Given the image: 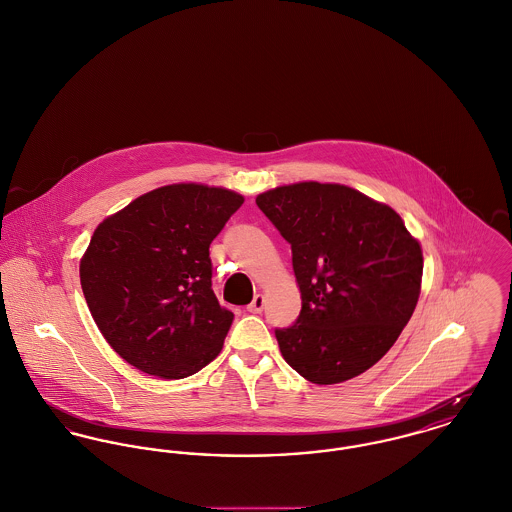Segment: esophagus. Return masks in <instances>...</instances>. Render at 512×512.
I'll list each match as a JSON object with an SVG mask.
<instances>
[{
  "label": "esophagus",
  "instance_id": "obj_1",
  "mask_svg": "<svg viewBox=\"0 0 512 512\" xmlns=\"http://www.w3.org/2000/svg\"><path fill=\"white\" fill-rule=\"evenodd\" d=\"M263 309H265V296L263 294H257L253 301L247 305L249 313H261Z\"/></svg>",
  "mask_w": 512,
  "mask_h": 512
}]
</instances>
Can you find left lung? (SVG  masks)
<instances>
[{"instance_id": "1", "label": "left lung", "mask_w": 512, "mask_h": 512, "mask_svg": "<svg viewBox=\"0 0 512 512\" xmlns=\"http://www.w3.org/2000/svg\"><path fill=\"white\" fill-rule=\"evenodd\" d=\"M292 245L301 311L276 329L286 363L315 385L358 377L381 360L420 298V241L389 205L340 183L300 181L257 195Z\"/></svg>"}]
</instances>
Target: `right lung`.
<instances>
[{"label": "right lung", "mask_w": 512, "mask_h": 512, "mask_svg": "<svg viewBox=\"0 0 512 512\" xmlns=\"http://www.w3.org/2000/svg\"><path fill=\"white\" fill-rule=\"evenodd\" d=\"M241 203L224 187L172 183L96 226L81 288L96 327L127 363L183 379L220 354L234 313L212 292L209 247Z\"/></svg>", "instance_id": "obj_1"}]
</instances>
